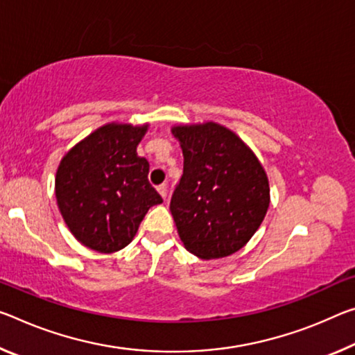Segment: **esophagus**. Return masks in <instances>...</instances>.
I'll return each mask as SVG.
<instances>
[{
  "mask_svg": "<svg viewBox=\"0 0 355 355\" xmlns=\"http://www.w3.org/2000/svg\"><path fill=\"white\" fill-rule=\"evenodd\" d=\"M156 189H157V193L161 194V198H162V199H166V198H167V183H161L159 187H157Z\"/></svg>",
  "mask_w": 355,
  "mask_h": 355,
  "instance_id": "34e87169",
  "label": "esophagus"
}]
</instances>
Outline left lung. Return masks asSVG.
Listing matches in <instances>:
<instances>
[{"instance_id": "1", "label": "left lung", "mask_w": 355, "mask_h": 355, "mask_svg": "<svg viewBox=\"0 0 355 355\" xmlns=\"http://www.w3.org/2000/svg\"><path fill=\"white\" fill-rule=\"evenodd\" d=\"M183 150V175L171 211L184 248L200 259L234 254L266 218V171L243 140L216 123L172 129Z\"/></svg>"}]
</instances>
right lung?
Masks as SVG:
<instances>
[{"label":"right lung","mask_w":355,"mask_h":355,"mask_svg":"<svg viewBox=\"0 0 355 355\" xmlns=\"http://www.w3.org/2000/svg\"><path fill=\"white\" fill-rule=\"evenodd\" d=\"M145 132L147 125H105L60 162L55 194L61 216L89 250L125 248L150 207L162 202L148 182V161L136 151Z\"/></svg>","instance_id":"add662e5"}]
</instances>
